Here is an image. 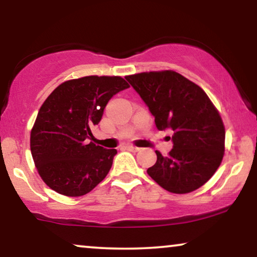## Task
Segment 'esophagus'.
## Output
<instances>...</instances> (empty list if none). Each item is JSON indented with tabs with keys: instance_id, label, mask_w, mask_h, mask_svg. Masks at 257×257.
Masks as SVG:
<instances>
[{
	"instance_id": "1",
	"label": "esophagus",
	"mask_w": 257,
	"mask_h": 257,
	"mask_svg": "<svg viewBox=\"0 0 257 257\" xmlns=\"http://www.w3.org/2000/svg\"><path fill=\"white\" fill-rule=\"evenodd\" d=\"M125 149H126V150H129V152H134V153L139 152V150H140V148H138V147H135V146H131V145L125 146Z\"/></svg>"
}]
</instances>
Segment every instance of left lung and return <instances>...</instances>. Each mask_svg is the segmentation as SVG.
<instances>
[{"label":"left lung","instance_id":"left-lung-1","mask_svg":"<svg viewBox=\"0 0 257 257\" xmlns=\"http://www.w3.org/2000/svg\"><path fill=\"white\" fill-rule=\"evenodd\" d=\"M147 107L159 131L172 129L173 149L147 170L163 189L187 194L214 175L224 155L225 131L203 89L173 70L125 76ZM170 139V138H169Z\"/></svg>","mask_w":257,"mask_h":257}]
</instances>
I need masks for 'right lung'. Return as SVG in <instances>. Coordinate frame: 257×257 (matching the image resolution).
<instances>
[{"mask_svg":"<svg viewBox=\"0 0 257 257\" xmlns=\"http://www.w3.org/2000/svg\"><path fill=\"white\" fill-rule=\"evenodd\" d=\"M126 88L121 76H85L63 82L47 97L30 133V150L48 187L82 196L107 176L117 152L88 139L109 100Z\"/></svg>","mask_w":257,"mask_h":257,"instance_id":"right-lung-1","label":"right lung"}]
</instances>
